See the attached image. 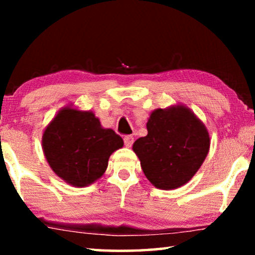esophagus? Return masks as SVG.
I'll use <instances>...</instances> for the list:
<instances>
[{
  "label": "esophagus",
  "mask_w": 255,
  "mask_h": 255,
  "mask_svg": "<svg viewBox=\"0 0 255 255\" xmlns=\"http://www.w3.org/2000/svg\"><path fill=\"white\" fill-rule=\"evenodd\" d=\"M124 141H125V146L126 147H131V145L133 143V137L132 136H125L124 138Z\"/></svg>",
  "instance_id": "obj_1"
}]
</instances>
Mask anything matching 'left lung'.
<instances>
[{
	"label": "left lung",
	"mask_w": 255,
	"mask_h": 255,
	"mask_svg": "<svg viewBox=\"0 0 255 255\" xmlns=\"http://www.w3.org/2000/svg\"><path fill=\"white\" fill-rule=\"evenodd\" d=\"M147 135L133 143L144 174L154 187L173 190L193 178L207 157L210 137L187 106L176 103L149 115Z\"/></svg>",
	"instance_id": "obj_1"
}]
</instances>
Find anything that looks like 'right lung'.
<instances>
[{"label":"right lung","mask_w":255,"mask_h":255,"mask_svg":"<svg viewBox=\"0 0 255 255\" xmlns=\"http://www.w3.org/2000/svg\"><path fill=\"white\" fill-rule=\"evenodd\" d=\"M41 145L54 173L72 187L83 188L105 174L110 155L123 147L124 140L103 128L92 111L70 105L47 125Z\"/></svg>","instance_id":"obj_1"}]
</instances>
